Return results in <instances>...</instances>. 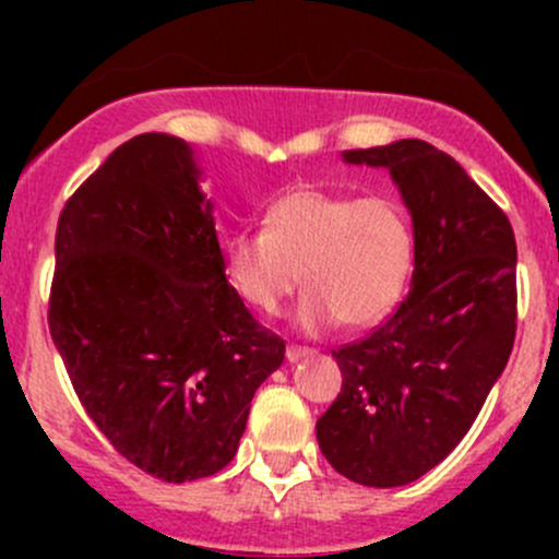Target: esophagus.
Instances as JSON below:
<instances>
[{
	"mask_svg": "<svg viewBox=\"0 0 559 559\" xmlns=\"http://www.w3.org/2000/svg\"><path fill=\"white\" fill-rule=\"evenodd\" d=\"M311 348H306V346H289L286 348V359H289V362H300L302 357H311Z\"/></svg>",
	"mask_w": 559,
	"mask_h": 559,
	"instance_id": "34e87169",
	"label": "esophagus"
}]
</instances>
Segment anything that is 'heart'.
<instances>
[{
	"label": "heart",
	"mask_w": 559,
	"mask_h": 559,
	"mask_svg": "<svg viewBox=\"0 0 559 559\" xmlns=\"http://www.w3.org/2000/svg\"><path fill=\"white\" fill-rule=\"evenodd\" d=\"M224 251L229 281L257 311H278L302 270V330L319 332L337 321L368 330L403 300L414 270V229L392 197L357 200L306 183L275 197L264 229H238Z\"/></svg>",
	"instance_id": "b5f03b06"
}]
</instances>
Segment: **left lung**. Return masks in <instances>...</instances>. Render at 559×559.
Instances as JSON below:
<instances>
[{"instance_id":"1","label":"left lung","mask_w":559,"mask_h":559,"mask_svg":"<svg viewBox=\"0 0 559 559\" xmlns=\"http://www.w3.org/2000/svg\"><path fill=\"white\" fill-rule=\"evenodd\" d=\"M343 162L392 175L414 227V275L386 324L332 352L343 389L316 438L341 476L403 487L452 454L506 370L516 240L506 213L425 140L343 151Z\"/></svg>"}]
</instances>
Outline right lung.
<instances>
[{
    "mask_svg": "<svg viewBox=\"0 0 559 559\" xmlns=\"http://www.w3.org/2000/svg\"><path fill=\"white\" fill-rule=\"evenodd\" d=\"M200 178L186 140L138 134L56 227L48 324L72 386L118 454L170 484L233 462L286 354L229 286Z\"/></svg>",
    "mask_w": 559,
    "mask_h": 559,
    "instance_id": "add662e5",
    "label": "right lung"
}]
</instances>
